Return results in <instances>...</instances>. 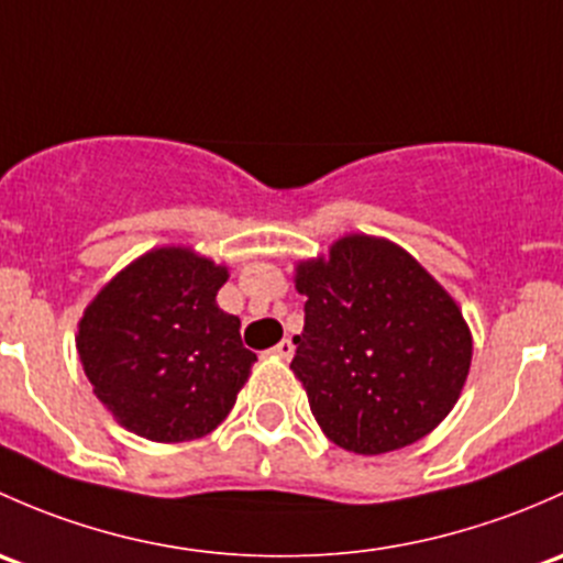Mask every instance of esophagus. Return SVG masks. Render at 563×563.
<instances>
[{"instance_id": "obj_1", "label": "esophagus", "mask_w": 563, "mask_h": 563, "mask_svg": "<svg viewBox=\"0 0 563 563\" xmlns=\"http://www.w3.org/2000/svg\"><path fill=\"white\" fill-rule=\"evenodd\" d=\"M271 352H274L276 357H282V361H289V357H292V352H295V346H292V341H289V339H282L279 344H276Z\"/></svg>"}]
</instances>
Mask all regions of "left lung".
I'll return each mask as SVG.
<instances>
[{
    "label": "left lung",
    "instance_id": "8db88e82",
    "mask_svg": "<svg viewBox=\"0 0 563 563\" xmlns=\"http://www.w3.org/2000/svg\"><path fill=\"white\" fill-rule=\"evenodd\" d=\"M306 295L289 368L324 437L357 455L415 444L455 407L472 366L461 309L409 252L344 235L295 268Z\"/></svg>",
    "mask_w": 563,
    "mask_h": 563
}]
</instances>
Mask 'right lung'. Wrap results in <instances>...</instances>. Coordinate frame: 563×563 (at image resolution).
Returning <instances> with one entry per match:
<instances>
[{"instance_id":"right-lung-1","label":"right lung","mask_w":563,"mask_h":563,"mask_svg":"<svg viewBox=\"0 0 563 563\" xmlns=\"http://www.w3.org/2000/svg\"><path fill=\"white\" fill-rule=\"evenodd\" d=\"M228 268L192 249H152L115 274L78 322L95 396L152 442L211 433L233 409L252 363L241 320L217 306Z\"/></svg>"}]
</instances>
